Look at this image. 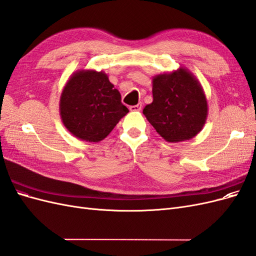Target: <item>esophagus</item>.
I'll use <instances>...</instances> for the list:
<instances>
[{
  "instance_id": "34e87169",
  "label": "esophagus",
  "mask_w": 256,
  "mask_h": 256,
  "mask_svg": "<svg viewBox=\"0 0 256 256\" xmlns=\"http://www.w3.org/2000/svg\"><path fill=\"white\" fill-rule=\"evenodd\" d=\"M129 110L132 111V112L141 111V110H142V104H136V106H131L129 108Z\"/></svg>"
}]
</instances>
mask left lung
Listing matches in <instances>:
<instances>
[{
    "label": "left lung",
    "instance_id": "8db88e82",
    "mask_svg": "<svg viewBox=\"0 0 256 256\" xmlns=\"http://www.w3.org/2000/svg\"><path fill=\"white\" fill-rule=\"evenodd\" d=\"M143 114L166 142L190 140L203 129L208 114L202 85L184 67L154 76L152 102Z\"/></svg>",
    "mask_w": 256,
    "mask_h": 256
}]
</instances>
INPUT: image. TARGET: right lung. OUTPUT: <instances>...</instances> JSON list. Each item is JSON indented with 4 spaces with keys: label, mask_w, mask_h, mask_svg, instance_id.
Here are the masks:
<instances>
[{
    "label": "right lung",
    "mask_w": 256,
    "mask_h": 256,
    "mask_svg": "<svg viewBox=\"0 0 256 256\" xmlns=\"http://www.w3.org/2000/svg\"><path fill=\"white\" fill-rule=\"evenodd\" d=\"M104 72H74L62 92L60 114L67 130L86 142H100L129 110Z\"/></svg>",
    "instance_id": "obj_1"
}]
</instances>
